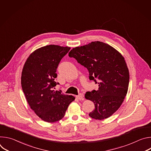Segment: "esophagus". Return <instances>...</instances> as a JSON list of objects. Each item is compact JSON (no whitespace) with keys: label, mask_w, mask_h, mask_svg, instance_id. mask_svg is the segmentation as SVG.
I'll return each instance as SVG.
<instances>
[{"label":"esophagus","mask_w":151,"mask_h":151,"mask_svg":"<svg viewBox=\"0 0 151 151\" xmlns=\"http://www.w3.org/2000/svg\"><path fill=\"white\" fill-rule=\"evenodd\" d=\"M76 97L79 100H82L83 99V94L82 93H80L78 96H76Z\"/></svg>","instance_id":"34e87169"}]
</instances>
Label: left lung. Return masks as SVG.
Listing matches in <instances>:
<instances>
[{"mask_svg":"<svg viewBox=\"0 0 151 151\" xmlns=\"http://www.w3.org/2000/svg\"><path fill=\"white\" fill-rule=\"evenodd\" d=\"M69 56L87 68L89 79L98 83L97 90L85 94L95 105L89 116L99 120L111 116L119 109L128 91L130 76L124 58L115 48L99 41L73 48Z\"/></svg>","mask_w":151,"mask_h":151,"instance_id":"obj_1","label":"left lung"}]
</instances>
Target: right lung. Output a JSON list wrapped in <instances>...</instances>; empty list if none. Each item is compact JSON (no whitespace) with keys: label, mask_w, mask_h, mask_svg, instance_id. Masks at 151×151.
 Wrapping results in <instances>:
<instances>
[{"label":"right lung","mask_w":151,"mask_h":151,"mask_svg":"<svg viewBox=\"0 0 151 151\" xmlns=\"http://www.w3.org/2000/svg\"><path fill=\"white\" fill-rule=\"evenodd\" d=\"M70 47L50 45L40 48L27 59L21 75V87L31 109L43 121L62 119L75 97L55 91L58 64Z\"/></svg>","instance_id":"add662e5"}]
</instances>
